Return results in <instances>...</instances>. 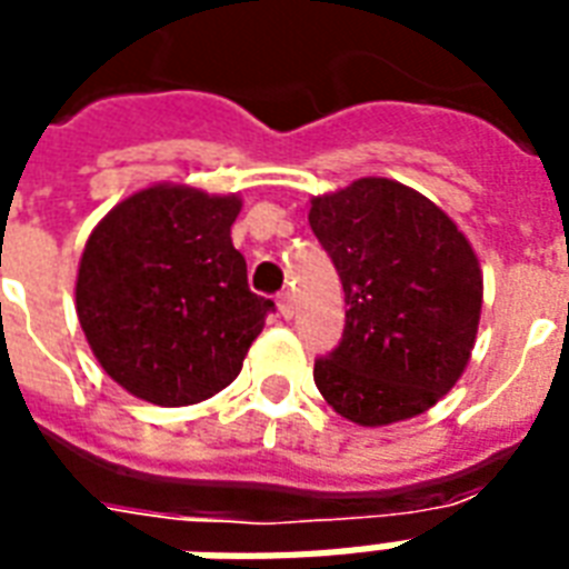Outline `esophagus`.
Returning a JSON list of instances; mask_svg holds the SVG:
<instances>
[{
	"label": "esophagus",
	"instance_id": "obj_1",
	"mask_svg": "<svg viewBox=\"0 0 569 569\" xmlns=\"http://www.w3.org/2000/svg\"><path fill=\"white\" fill-rule=\"evenodd\" d=\"M277 307H280V317L283 319L296 317V298H292V292H280L277 296Z\"/></svg>",
	"mask_w": 569,
	"mask_h": 569
}]
</instances>
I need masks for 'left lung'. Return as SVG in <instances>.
<instances>
[{"instance_id": "left-lung-1", "label": "left lung", "mask_w": 569, "mask_h": 569, "mask_svg": "<svg viewBox=\"0 0 569 569\" xmlns=\"http://www.w3.org/2000/svg\"><path fill=\"white\" fill-rule=\"evenodd\" d=\"M307 220L347 301L343 340L313 368L319 395L361 428L431 410L461 380L477 343L482 268L465 231L389 178L313 196Z\"/></svg>"}]
</instances>
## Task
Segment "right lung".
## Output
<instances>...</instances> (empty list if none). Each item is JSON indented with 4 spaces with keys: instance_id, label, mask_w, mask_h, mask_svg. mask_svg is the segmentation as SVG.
<instances>
[{
    "instance_id": "right-lung-1",
    "label": "right lung",
    "mask_w": 569,
    "mask_h": 569,
    "mask_svg": "<svg viewBox=\"0 0 569 569\" xmlns=\"http://www.w3.org/2000/svg\"><path fill=\"white\" fill-rule=\"evenodd\" d=\"M241 196L153 183L104 213L83 243L74 310L104 373L159 407L213 398L273 307L252 296L231 243Z\"/></svg>"
}]
</instances>
